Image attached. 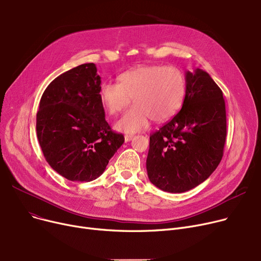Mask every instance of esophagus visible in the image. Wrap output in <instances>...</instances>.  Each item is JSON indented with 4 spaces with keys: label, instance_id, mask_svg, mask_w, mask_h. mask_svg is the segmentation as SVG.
<instances>
[{
    "label": "esophagus",
    "instance_id": "obj_1",
    "mask_svg": "<svg viewBox=\"0 0 261 261\" xmlns=\"http://www.w3.org/2000/svg\"><path fill=\"white\" fill-rule=\"evenodd\" d=\"M133 139V135H125V142H130Z\"/></svg>",
    "mask_w": 261,
    "mask_h": 261
}]
</instances>
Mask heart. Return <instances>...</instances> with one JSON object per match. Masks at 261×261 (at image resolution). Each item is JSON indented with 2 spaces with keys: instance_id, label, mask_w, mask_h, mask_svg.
I'll use <instances>...</instances> for the list:
<instances>
[{
  "instance_id": "heart-1",
  "label": "heart",
  "mask_w": 261,
  "mask_h": 261,
  "mask_svg": "<svg viewBox=\"0 0 261 261\" xmlns=\"http://www.w3.org/2000/svg\"><path fill=\"white\" fill-rule=\"evenodd\" d=\"M118 84L103 82L99 98L110 115H116L132 98L134 105L116 122L115 128L135 133L146 128L150 119L161 122L173 117L186 95V79L174 66L139 65L121 73Z\"/></svg>"
}]
</instances>
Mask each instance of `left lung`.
<instances>
[{
    "mask_svg": "<svg viewBox=\"0 0 261 261\" xmlns=\"http://www.w3.org/2000/svg\"><path fill=\"white\" fill-rule=\"evenodd\" d=\"M180 112L150 135L146 168L150 182L172 194L207 180L223 156L226 112L223 93L207 72L187 71Z\"/></svg>",
    "mask_w": 261,
    "mask_h": 261,
    "instance_id": "obj_1",
    "label": "left lung"
}]
</instances>
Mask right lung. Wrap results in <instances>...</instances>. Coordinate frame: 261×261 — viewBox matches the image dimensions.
Masks as SVG:
<instances>
[{
    "instance_id": "add662e5",
    "label": "right lung",
    "mask_w": 261,
    "mask_h": 261,
    "mask_svg": "<svg viewBox=\"0 0 261 261\" xmlns=\"http://www.w3.org/2000/svg\"><path fill=\"white\" fill-rule=\"evenodd\" d=\"M100 84L96 65L85 63L55 78L40 100V147L49 166L73 182L97 179L125 142L105 118Z\"/></svg>"
}]
</instances>
